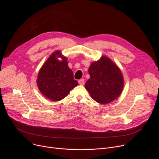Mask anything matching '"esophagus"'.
I'll list each match as a JSON object with an SVG mask.
<instances>
[{
	"mask_svg": "<svg viewBox=\"0 0 159 159\" xmlns=\"http://www.w3.org/2000/svg\"><path fill=\"white\" fill-rule=\"evenodd\" d=\"M79 84L80 85H84L85 84V82H84V79H80L79 80Z\"/></svg>",
	"mask_w": 159,
	"mask_h": 159,
	"instance_id": "obj_1",
	"label": "esophagus"
}]
</instances>
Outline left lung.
Masks as SVG:
<instances>
[{
    "instance_id": "obj_1",
    "label": "left lung",
    "mask_w": 159,
    "mask_h": 159,
    "mask_svg": "<svg viewBox=\"0 0 159 159\" xmlns=\"http://www.w3.org/2000/svg\"><path fill=\"white\" fill-rule=\"evenodd\" d=\"M90 78L85 87L91 98L100 104H107L121 94L124 80L118 66L106 56L93 62L89 69Z\"/></svg>"
}]
</instances>
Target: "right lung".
Here are the masks:
<instances>
[{"label": "right lung", "instance_id": "obj_1", "mask_svg": "<svg viewBox=\"0 0 159 159\" xmlns=\"http://www.w3.org/2000/svg\"><path fill=\"white\" fill-rule=\"evenodd\" d=\"M78 84L74 79L73 72L68 66L66 58L59 50L50 56L38 75L37 85L40 92L53 101L63 99Z\"/></svg>", "mask_w": 159, "mask_h": 159}]
</instances>
